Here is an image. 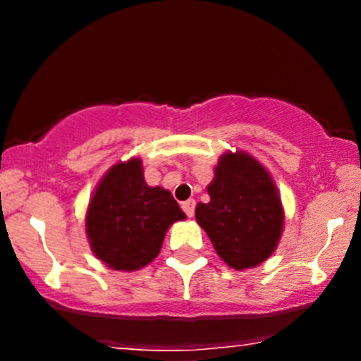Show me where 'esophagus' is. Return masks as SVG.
Listing matches in <instances>:
<instances>
[{
	"label": "esophagus",
	"instance_id": "1",
	"mask_svg": "<svg viewBox=\"0 0 361 361\" xmlns=\"http://www.w3.org/2000/svg\"><path fill=\"white\" fill-rule=\"evenodd\" d=\"M181 207H183L185 214H187L188 218L194 216V211H195V201H194V199H188V201H185L183 204H181Z\"/></svg>",
	"mask_w": 361,
	"mask_h": 361
}]
</instances>
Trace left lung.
<instances>
[{
    "label": "left lung",
    "mask_w": 361,
    "mask_h": 361,
    "mask_svg": "<svg viewBox=\"0 0 361 361\" xmlns=\"http://www.w3.org/2000/svg\"><path fill=\"white\" fill-rule=\"evenodd\" d=\"M209 202L195 207L221 260L232 269L255 267L274 253L283 232L281 199L271 174L246 152H227L207 185Z\"/></svg>",
    "instance_id": "obj_1"
}]
</instances>
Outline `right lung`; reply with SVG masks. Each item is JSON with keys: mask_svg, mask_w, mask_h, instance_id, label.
<instances>
[{"mask_svg": "<svg viewBox=\"0 0 361 361\" xmlns=\"http://www.w3.org/2000/svg\"><path fill=\"white\" fill-rule=\"evenodd\" d=\"M169 190L148 187L140 159L118 162L97 185L85 216L90 248L115 271H137L162 248L167 228L185 220Z\"/></svg>", "mask_w": 361, "mask_h": 361, "instance_id": "1", "label": "right lung"}]
</instances>
